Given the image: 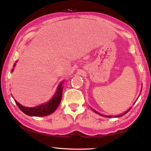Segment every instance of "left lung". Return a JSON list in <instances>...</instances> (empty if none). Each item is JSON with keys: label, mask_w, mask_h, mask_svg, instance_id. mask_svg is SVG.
<instances>
[{"label": "left lung", "mask_w": 151, "mask_h": 151, "mask_svg": "<svg viewBox=\"0 0 151 151\" xmlns=\"http://www.w3.org/2000/svg\"><path fill=\"white\" fill-rule=\"evenodd\" d=\"M93 111H94V112H96L95 111H94V110H93ZM96 112V113H98L99 114H100V115H101V116H103V114H100V113H99V112ZM127 112H125V114H126ZM122 116V114H121V115H120V116ZM108 117H109V118H110V117H111V116H108Z\"/></svg>", "instance_id": "obj_1"}]
</instances>
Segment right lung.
Returning <instances> with one entry per match:
<instances>
[{"instance_id": "add662e5", "label": "right lung", "mask_w": 151, "mask_h": 151, "mask_svg": "<svg viewBox=\"0 0 151 151\" xmlns=\"http://www.w3.org/2000/svg\"><path fill=\"white\" fill-rule=\"evenodd\" d=\"M15 66H16V63L14 64V67ZM12 70L13 71V69ZM63 88H62V83H61L59 86H58V91L55 94V96L46 104H42V105H40L37 107H33V108H28V107H24L22 106L21 104H20L16 101H15V103H16L18 107L20 109V111L29 116H44L49 115V114H52L53 112H55V110L57 109L58 105H59L61 99H62Z\"/></svg>"}]
</instances>
